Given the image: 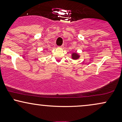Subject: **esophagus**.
<instances>
[{
	"mask_svg": "<svg viewBox=\"0 0 122 122\" xmlns=\"http://www.w3.org/2000/svg\"><path fill=\"white\" fill-rule=\"evenodd\" d=\"M64 45H61V46H60V47H61V48H62V47H64Z\"/></svg>",
	"mask_w": 122,
	"mask_h": 122,
	"instance_id": "obj_1",
	"label": "esophagus"
}]
</instances>
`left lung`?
Here are the masks:
<instances>
[{
  "label": "left lung",
  "mask_w": 122,
  "mask_h": 122,
  "mask_svg": "<svg viewBox=\"0 0 122 122\" xmlns=\"http://www.w3.org/2000/svg\"><path fill=\"white\" fill-rule=\"evenodd\" d=\"M71 57H72V60H77L80 57V55L77 52H73L71 54Z\"/></svg>",
  "instance_id": "1"
}]
</instances>
